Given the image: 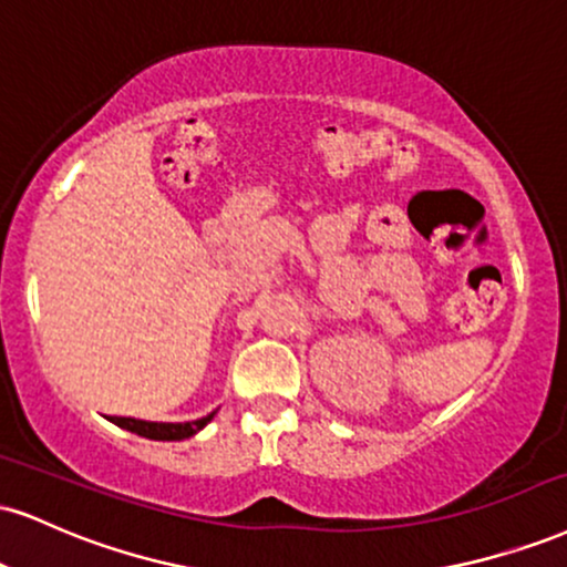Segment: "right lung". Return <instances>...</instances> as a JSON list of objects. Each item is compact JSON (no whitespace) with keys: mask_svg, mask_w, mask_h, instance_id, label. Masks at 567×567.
<instances>
[{"mask_svg":"<svg viewBox=\"0 0 567 567\" xmlns=\"http://www.w3.org/2000/svg\"><path fill=\"white\" fill-rule=\"evenodd\" d=\"M214 414L216 412H210L206 417L195 422H147V420H134V417H111V422L113 425L124 427L128 433H136L150 441H182V439H189V435H195L197 431H203V427L214 420Z\"/></svg>","mask_w":567,"mask_h":567,"instance_id":"1","label":"right lung"}]
</instances>
